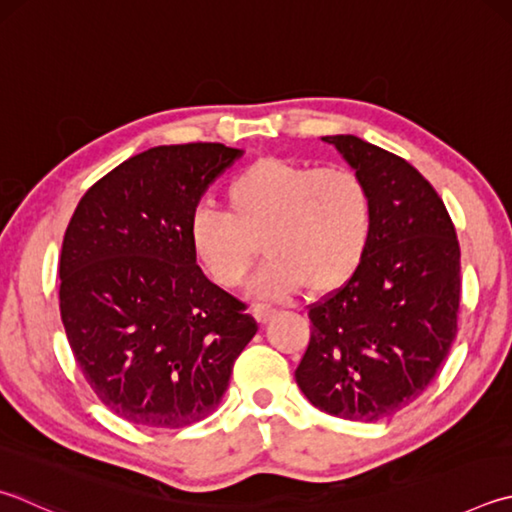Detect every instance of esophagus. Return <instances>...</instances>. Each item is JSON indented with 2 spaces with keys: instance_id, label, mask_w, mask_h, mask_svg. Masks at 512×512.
<instances>
[{
  "instance_id": "34e87169",
  "label": "esophagus",
  "mask_w": 512,
  "mask_h": 512,
  "mask_svg": "<svg viewBox=\"0 0 512 512\" xmlns=\"http://www.w3.org/2000/svg\"><path fill=\"white\" fill-rule=\"evenodd\" d=\"M253 313H255V318L259 322H271L273 315L277 313V309H275V306H271V304H255L253 306Z\"/></svg>"
}]
</instances>
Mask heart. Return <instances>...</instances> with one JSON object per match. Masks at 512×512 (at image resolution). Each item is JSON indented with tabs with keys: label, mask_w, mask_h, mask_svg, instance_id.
Returning <instances> with one entry per match:
<instances>
[{
	"label": "heart",
	"mask_w": 512,
	"mask_h": 512,
	"mask_svg": "<svg viewBox=\"0 0 512 512\" xmlns=\"http://www.w3.org/2000/svg\"><path fill=\"white\" fill-rule=\"evenodd\" d=\"M228 212L199 206L190 217V248L217 284L246 280L262 239L268 255L250 291L284 297L309 282L329 291L358 271L367 253L374 208L365 181L349 167L262 159L226 188Z\"/></svg>",
	"instance_id": "heart-1"
}]
</instances>
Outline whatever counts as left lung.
I'll return each instance as SVG.
<instances>
[{
    "instance_id": "8db88e82",
    "label": "left lung",
    "mask_w": 512,
    "mask_h": 512,
    "mask_svg": "<svg viewBox=\"0 0 512 512\" xmlns=\"http://www.w3.org/2000/svg\"><path fill=\"white\" fill-rule=\"evenodd\" d=\"M365 181L374 208L367 253L309 309L295 380L318 410L378 421L414 403L457 336L461 250L443 201L401 156L358 136H322Z\"/></svg>"
}]
</instances>
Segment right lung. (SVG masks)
<instances>
[{
	"mask_svg": "<svg viewBox=\"0 0 512 512\" xmlns=\"http://www.w3.org/2000/svg\"><path fill=\"white\" fill-rule=\"evenodd\" d=\"M244 150L159 145L114 167L80 199L60 253V315L87 383L111 412L185 427L215 412L257 333L246 304L212 284L190 217Z\"/></svg>",
	"mask_w": 512,
	"mask_h": 512,
	"instance_id": "right-lung-1",
	"label": "right lung"
}]
</instances>
